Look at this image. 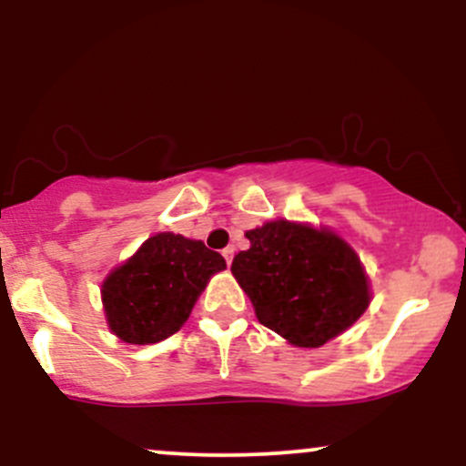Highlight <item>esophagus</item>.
<instances>
[{
	"instance_id": "obj_1",
	"label": "esophagus",
	"mask_w": 466,
	"mask_h": 466,
	"mask_svg": "<svg viewBox=\"0 0 466 466\" xmlns=\"http://www.w3.org/2000/svg\"><path fill=\"white\" fill-rule=\"evenodd\" d=\"M221 254H223V258H226V263H228V267H229V265H232V258H234V248H226V249H223V251H221Z\"/></svg>"
}]
</instances>
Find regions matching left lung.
Here are the masks:
<instances>
[{
    "mask_svg": "<svg viewBox=\"0 0 466 466\" xmlns=\"http://www.w3.org/2000/svg\"><path fill=\"white\" fill-rule=\"evenodd\" d=\"M232 274L267 329L300 349H319L350 329L370 304L360 256L330 229L269 221L245 232Z\"/></svg>",
    "mask_w": 466,
    "mask_h": 466,
    "instance_id": "left-lung-1",
    "label": "left lung"
}]
</instances>
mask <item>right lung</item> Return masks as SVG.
Segmentation results:
<instances>
[{"mask_svg": "<svg viewBox=\"0 0 466 466\" xmlns=\"http://www.w3.org/2000/svg\"><path fill=\"white\" fill-rule=\"evenodd\" d=\"M221 254L201 240L173 232L147 238L103 282V307L111 333L127 344H157L184 326L197 298L217 271Z\"/></svg>", "mask_w": 466, "mask_h": 466, "instance_id": "obj_1", "label": "right lung"}]
</instances>
